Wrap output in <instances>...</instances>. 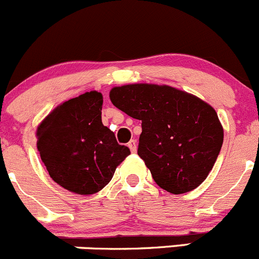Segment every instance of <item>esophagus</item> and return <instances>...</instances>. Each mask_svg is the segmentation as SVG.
Returning <instances> with one entry per match:
<instances>
[{"label":"esophagus","mask_w":259,"mask_h":259,"mask_svg":"<svg viewBox=\"0 0 259 259\" xmlns=\"http://www.w3.org/2000/svg\"><path fill=\"white\" fill-rule=\"evenodd\" d=\"M128 148H130L131 152H132V153H135L136 151H137V145H136V141L135 140L130 141V142H128Z\"/></svg>","instance_id":"34e87169"}]
</instances>
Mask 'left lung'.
Wrapping results in <instances>:
<instances>
[{"label":"left lung","instance_id":"1","mask_svg":"<svg viewBox=\"0 0 259 259\" xmlns=\"http://www.w3.org/2000/svg\"><path fill=\"white\" fill-rule=\"evenodd\" d=\"M109 98L142 122L137 153L161 189L184 194L208 178L224 138L210 104L174 87L148 83L113 87Z\"/></svg>","mask_w":259,"mask_h":259}]
</instances>
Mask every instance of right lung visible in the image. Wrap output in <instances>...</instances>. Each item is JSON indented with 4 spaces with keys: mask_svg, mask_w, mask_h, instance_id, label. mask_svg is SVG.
I'll return each mask as SVG.
<instances>
[{
    "mask_svg": "<svg viewBox=\"0 0 259 259\" xmlns=\"http://www.w3.org/2000/svg\"><path fill=\"white\" fill-rule=\"evenodd\" d=\"M103 96L85 92L53 109L37 126V151L50 178L78 195L101 191L130 155L102 123Z\"/></svg>",
    "mask_w": 259,
    "mask_h": 259,
    "instance_id": "add662e5",
    "label": "right lung"
}]
</instances>
